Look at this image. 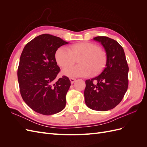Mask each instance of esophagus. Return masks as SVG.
<instances>
[{
    "label": "esophagus",
    "mask_w": 147,
    "mask_h": 147,
    "mask_svg": "<svg viewBox=\"0 0 147 147\" xmlns=\"http://www.w3.org/2000/svg\"><path fill=\"white\" fill-rule=\"evenodd\" d=\"M69 79H70V82L72 84H73L75 82V80H76V79L74 78H70Z\"/></svg>",
    "instance_id": "1"
}]
</instances>
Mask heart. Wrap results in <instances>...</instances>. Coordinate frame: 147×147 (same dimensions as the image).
I'll list each match as a JSON object with an SVG mask.
<instances>
[{
    "label": "heart",
    "mask_w": 147,
    "mask_h": 147,
    "mask_svg": "<svg viewBox=\"0 0 147 147\" xmlns=\"http://www.w3.org/2000/svg\"><path fill=\"white\" fill-rule=\"evenodd\" d=\"M81 56V57L80 56ZM80 57V64L69 66L75 61V57ZM55 59L61 67L68 65L62 73L69 77H86L100 72L106 63L105 53L99 46L92 43L83 42L75 44L70 48L61 47L56 51Z\"/></svg>",
    "instance_id": "b5f03b06"
}]
</instances>
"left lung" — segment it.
I'll return each instance as SVG.
<instances>
[{"label": "left lung", "instance_id": "1", "mask_svg": "<svg viewBox=\"0 0 147 147\" xmlns=\"http://www.w3.org/2000/svg\"><path fill=\"white\" fill-rule=\"evenodd\" d=\"M93 39L105 48L106 66L100 75L86 80L84 100L91 109L107 111L118 105L125 94L129 67L123 48L116 40L105 36Z\"/></svg>", "mask_w": 147, "mask_h": 147}]
</instances>
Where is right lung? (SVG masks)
Segmentation results:
<instances>
[{
    "label": "right lung",
    "instance_id": "add662e5",
    "mask_svg": "<svg viewBox=\"0 0 147 147\" xmlns=\"http://www.w3.org/2000/svg\"><path fill=\"white\" fill-rule=\"evenodd\" d=\"M67 43L54 35L42 34L26 44L21 53L17 73L20 94L26 104L38 113L50 115L65 107L71 84L64 75L56 80L60 68L55 53Z\"/></svg>",
    "mask_w": 147,
    "mask_h": 147
}]
</instances>
